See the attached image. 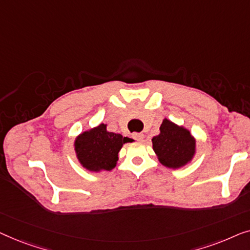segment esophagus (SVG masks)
I'll use <instances>...</instances> for the list:
<instances>
[{
	"instance_id": "obj_1",
	"label": "esophagus",
	"mask_w": 250,
	"mask_h": 250,
	"mask_svg": "<svg viewBox=\"0 0 250 250\" xmlns=\"http://www.w3.org/2000/svg\"><path fill=\"white\" fill-rule=\"evenodd\" d=\"M132 137H133V139L137 140V142H142V140L144 139V135H143V133H137V132H135V133H132Z\"/></svg>"
}]
</instances>
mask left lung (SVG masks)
Here are the masks:
<instances>
[{
  "label": "left lung",
  "instance_id": "1",
  "mask_svg": "<svg viewBox=\"0 0 250 250\" xmlns=\"http://www.w3.org/2000/svg\"><path fill=\"white\" fill-rule=\"evenodd\" d=\"M153 149L164 167L179 168L192 160L196 153V139L188 129L164 119L160 135L153 137Z\"/></svg>",
  "mask_w": 250,
  "mask_h": 250
}]
</instances>
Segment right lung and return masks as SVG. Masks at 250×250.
<instances>
[{"label": "right lung", "mask_w": 250, "mask_h": 250, "mask_svg": "<svg viewBox=\"0 0 250 250\" xmlns=\"http://www.w3.org/2000/svg\"><path fill=\"white\" fill-rule=\"evenodd\" d=\"M130 138L110 132L106 125L101 124L85 131L75 140L77 159L86 170L91 172L111 171L119 160L118 154Z\"/></svg>", "instance_id": "1"}]
</instances>
